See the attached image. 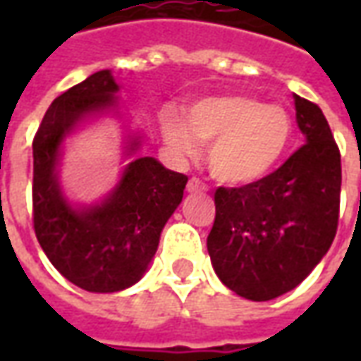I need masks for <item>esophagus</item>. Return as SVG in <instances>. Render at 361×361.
I'll use <instances>...</instances> for the list:
<instances>
[{
    "instance_id": "1",
    "label": "esophagus",
    "mask_w": 361,
    "mask_h": 361,
    "mask_svg": "<svg viewBox=\"0 0 361 361\" xmlns=\"http://www.w3.org/2000/svg\"><path fill=\"white\" fill-rule=\"evenodd\" d=\"M207 185H204L203 181L199 180V178H191L188 181V191L189 193H199V191H207Z\"/></svg>"
}]
</instances>
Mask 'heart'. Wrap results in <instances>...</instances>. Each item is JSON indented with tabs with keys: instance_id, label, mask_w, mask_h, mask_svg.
<instances>
[{
	"instance_id": "1",
	"label": "heart",
	"mask_w": 361,
	"mask_h": 361,
	"mask_svg": "<svg viewBox=\"0 0 361 361\" xmlns=\"http://www.w3.org/2000/svg\"><path fill=\"white\" fill-rule=\"evenodd\" d=\"M185 119L166 111L162 135L178 158L211 142L207 164L228 185H250L274 172L292 142V118L282 106L243 94L204 96L185 106Z\"/></svg>"
}]
</instances>
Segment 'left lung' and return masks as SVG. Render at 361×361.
Masks as SVG:
<instances>
[{
  "instance_id": "left-lung-1",
  "label": "left lung",
  "mask_w": 361,
  "mask_h": 361,
  "mask_svg": "<svg viewBox=\"0 0 361 361\" xmlns=\"http://www.w3.org/2000/svg\"><path fill=\"white\" fill-rule=\"evenodd\" d=\"M295 121L305 135L276 172L242 188H219L207 250L214 272L232 292L269 302L307 279L336 234L341 152L317 104L294 94Z\"/></svg>"
}]
</instances>
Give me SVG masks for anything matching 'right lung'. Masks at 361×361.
I'll use <instances>...</instances> for the list:
<instances>
[{
  "instance_id": "obj_1",
  "label": "right lung",
  "mask_w": 361,
  "mask_h": 361,
  "mask_svg": "<svg viewBox=\"0 0 361 361\" xmlns=\"http://www.w3.org/2000/svg\"><path fill=\"white\" fill-rule=\"evenodd\" d=\"M118 92L110 69L96 71L51 102L32 141L38 243L69 282L94 294L121 292L142 279L188 183V176L157 158L137 157L141 135L129 133L123 147L129 162L116 188L92 204L67 199L59 181L63 141L89 119L119 116Z\"/></svg>"
}]
</instances>
